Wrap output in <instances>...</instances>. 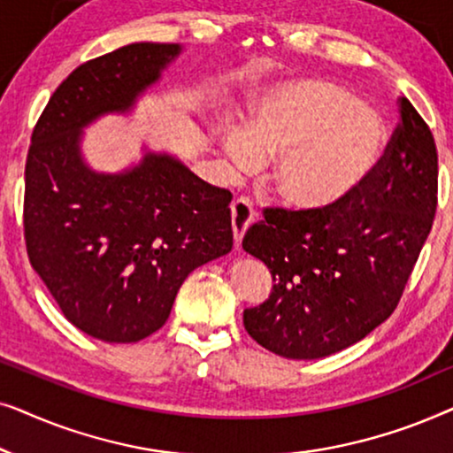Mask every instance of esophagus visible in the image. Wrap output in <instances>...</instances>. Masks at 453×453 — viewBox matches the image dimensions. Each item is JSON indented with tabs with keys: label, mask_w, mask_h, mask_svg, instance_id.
Instances as JSON below:
<instances>
[{
	"label": "esophagus",
	"mask_w": 453,
	"mask_h": 453,
	"mask_svg": "<svg viewBox=\"0 0 453 453\" xmlns=\"http://www.w3.org/2000/svg\"><path fill=\"white\" fill-rule=\"evenodd\" d=\"M256 220V210H253V203L247 200V197H239V200L233 202L231 206V225H233V234H234V245H241V239L247 233V228L253 225Z\"/></svg>",
	"instance_id": "esophagus-1"
}]
</instances>
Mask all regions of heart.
I'll list each match as a JSON object with an SVG mask.
<instances>
[{
	"label": "heart",
	"instance_id": "b5f03b06",
	"mask_svg": "<svg viewBox=\"0 0 453 453\" xmlns=\"http://www.w3.org/2000/svg\"><path fill=\"white\" fill-rule=\"evenodd\" d=\"M220 140L239 169L272 158L268 183L295 210H321L349 194L373 163L381 126L338 84L299 78L256 98L247 127L220 123Z\"/></svg>",
	"mask_w": 453,
	"mask_h": 453
}]
</instances>
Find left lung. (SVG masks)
<instances>
[{
    "instance_id": "1",
    "label": "left lung",
    "mask_w": 453,
    "mask_h": 453,
    "mask_svg": "<svg viewBox=\"0 0 453 453\" xmlns=\"http://www.w3.org/2000/svg\"><path fill=\"white\" fill-rule=\"evenodd\" d=\"M383 157L332 206L265 208L243 250L262 259L272 293L243 311L274 355L324 358L349 349L398 305L437 210V148L408 98Z\"/></svg>"
}]
</instances>
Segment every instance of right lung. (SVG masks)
<instances>
[{
  "instance_id": "add662e5",
  "label": "right lung",
  "mask_w": 453,
  "mask_h": 453,
  "mask_svg": "<svg viewBox=\"0 0 453 453\" xmlns=\"http://www.w3.org/2000/svg\"><path fill=\"white\" fill-rule=\"evenodd\" d=\"M181 47L134 42L76 67L49 98L27 157L28 259L61 313L104 342H138L169 319L189 272L233 250L228 189L171 154L115 175L80 154L82 127L127 111Z\"/></svg>"
}]
</instances>
